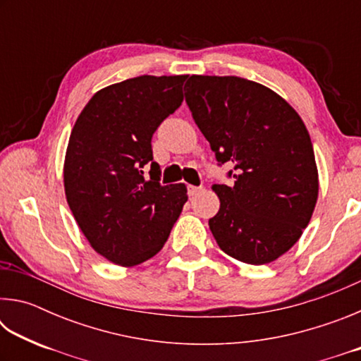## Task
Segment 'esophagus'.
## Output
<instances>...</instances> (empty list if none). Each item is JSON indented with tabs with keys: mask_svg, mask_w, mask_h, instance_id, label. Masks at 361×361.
I'll return each instance as SVG.
<instances>
[{
	"mask_svg": "<svg viewBox=\"0 0 361 361\" xmlns=\"http://www.w3.org/2000/svg\"><path fill=\"white\" fill-rule=\"evenodd\" d=\"M200 191H202V186H192V185L188 186V194L189 195H195V194L200 192Z\"/></svg>",
	"mask_w": 361,
	"mask_h": 361,
	"instance_id": "esophagus-1",
	"label": "esophagus"
}]
</instances>
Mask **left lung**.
<instances>
[{
	"label": "left lung",
	"mask_w": 361,
	"mask_h": 361,
	"mask_svg": "<svg viewBox=\"0 0 361 361\" xmlns=\"http://www.w3.org/2000/svg\"><path fill=\"white\" fill-rule=\"evenodd\" d=\"M185 95L195 124L234 185H213L219 210L209 226L219 248L247 264L288 252L312 218L319 172L299 114L266 85L192 75Z\"/></svg>",
	"instance_id": "1"
}]
</instances>
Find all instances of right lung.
I'll return each mask as SVG.
<instances>
[{"instance_id":"obj_1","label":"right lung","mask_w":361,"mask_h":361,"mask_svg":"<svg viewBox=\"0 0 361 361\" xmlns=\"http://www.w3.org/2000/svg\"><path fill=\"white\" fill-rule=\"evenodd\" d=\"M186 78L145 75L108 85L89 100L71 130L66 202L90 247L118 266L142 264L161 252L188 200L183 183H159L151 149L152 133L181 105Z\"/></svg>"}]
</instances>
